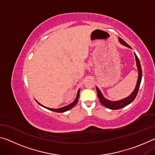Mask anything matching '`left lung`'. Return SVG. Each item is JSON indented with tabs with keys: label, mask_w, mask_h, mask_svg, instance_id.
Masks as SVG:
<instances>
[{
	"label": "left lung",
	"mask_w": 155,
	"mask_h": 155,
	"mask_svg": "<svg viewBox=\"0 0 155 155\" xmlns=\"http://www.w3.org/2000/svg\"><path fill=\"white\" fill-rule=\"evenodd\" d=\"M119 41H120V43L123 45H124L128 47V48H130V46L129 45H128L127 42L122 40V38H119ZM135 59H136V62H137V66L138 68V80H137V85H136V87L135 90L133 91V92L130 94V95L123 100H121V101H108V100L105 99L103 97V96L102 95V94L101 92V91L99 90V89L98 87H96V91H97V94H98V97L99 98V101L101 102V103L104 105V107H107V108L111 109H119L123 108V107H126L128 104H129L130 103L134 101V99L135 98V97L137 96V94L138 93L139 91V88H140V85L141 83V77H142V70H141V67L140 65V60H139L137 56L135 54Z\"/></svg>",
	"instance_id": "8db88e82"
}]
</instances>
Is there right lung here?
<instances>
[{
	"mask_svg": "<svg viewBox=\"0 0 155 155\" xmlns=\"http://www.w3.org/2000/svg\"><path fill=\"white\" fill-rule=\"evenodd\" d=\"M79 91H80V90L78 91L77 98H76V99L74 100V101L72 103H71V104H69V105H68V106H65V107H62V108H59V109H51V108H48V107H44L43 105H41V104L39 103L38 101H37V102H38V103L39 104H40V105L42 106V107H45V108L48 109H49V110H51V111L57 112V113H63V112H65V111H68V110L70 109H72L73 107L76 105V104H77V102H78V96H79Z\"/></svg>",
	"mask_w": 155,
	"mask_h": 155,
	"instance_id": "1",
	"label": "right lung"
}]
</instances>
